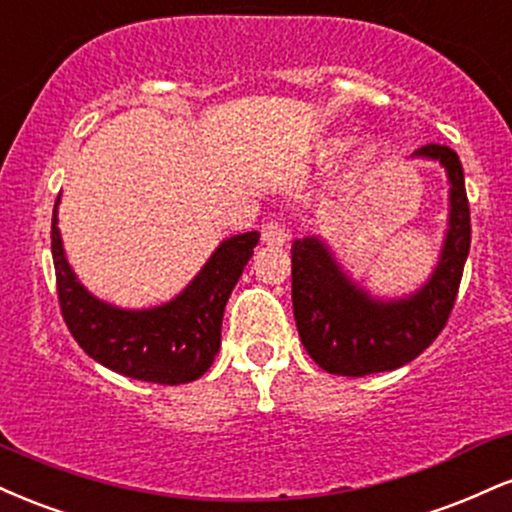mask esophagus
<instances>
[{
	"mask_svg": "<svg viewBox=\"0 0 512 512\" xmlns=\"http://www.w3.org/2000/svg\"><path fill=\"white\" fill-rule=\"evenodd\" d=\"M261 239L263 244L268 246H282L287 239V227L282 220H268L266 225L261 227Z\"/></svg>",
	"mask_w": 512,
	"mask_h": 512,
	"instance_id": "esophagus-1",
	"label": "esophagus"
}]
</instances>
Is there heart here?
<instances>
[{
    "label": "heart",
    "mask_w": 512,
    "mask_h": 512,
    "mask_svg": "<svg viewBox=\"0 0 512 512\" xmlns=\"http://www.w3.org/2000/svg\"><path fill=\"white\" fill-rule=\"evenodd\" d=\"M350 146H352V138L347 136L328 138L321 148V162L323 165H333V162H338L342 155L347 153V148ZM383 158H386V150L378 146V143H366V146L357 153V158H354V165H352L354 177H369V174H374L378 167L383 165Z\"/></svg>",
    "instance_id": "1"
}]
</instances>
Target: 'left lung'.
I'll list each match as a JSON object with an SVG mask.
<instances>
[{
  "label": "left lung",
  "mask_w": 512,
  "mask_h": 512,
  "mask_svg": "<svg viewBox=\"0 0 512 512\" xmlns=\"http://www.w3.org/2000/svg\"><path fill=\"white\" fill-rule=\"evenodd\" d=\"M414 158L438 160L448 172L450 215L441 258L426 285L410 297L374 299L342 273L326 244H292V306L309 357L335 376H369L412 362L446 328L470 254V203L458 153L426 143Z\"/></svg>",
  "instance_id": "1"
}]
</instances>
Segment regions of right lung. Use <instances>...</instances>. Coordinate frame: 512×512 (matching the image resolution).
Masks as SVG:
<instances>
[{
  "mask_svg": "<svg viewBox=\"0 0 512 512\" xmlns=\"http://www.w3.org/2000/svg\"><path fill=\"white\" fill-rule=\"evenodd\" d=\"M57 206L59 198L52 210L59 309L81 350L117 374L162 386H179L206 374L220 350L225 304L261 234L225 239L179 297L155 309L131 311L100 302L76 280L59 237Z\"/></svg>",
  "mask_w": 512,
  "mask_h": 512,
  "instance_id": "add662e5",
  "label": "right lung"
}]
</instances>
